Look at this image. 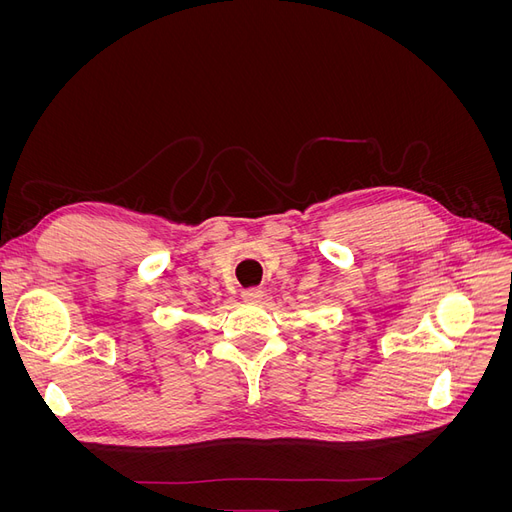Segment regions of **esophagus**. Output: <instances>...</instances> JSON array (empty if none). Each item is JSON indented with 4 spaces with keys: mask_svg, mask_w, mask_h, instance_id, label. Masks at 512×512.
<instances>
[{
    "mask_svg": "<svg viewBox=\"0 0 512 512\" xmlns=\"http://www.w3.org/2000/svg\"><path fill=\"white\" fill-rule=\"evenodd\" d=\"M262 297H265V290H262V288H247V290L241 292V299L245 303H260Z\"/></svg>",
    "mask_w": 512,
    "mask_h": 512,
    "instance_id": "34e87169",
    "label": "esophagus"
}]
</instances>
